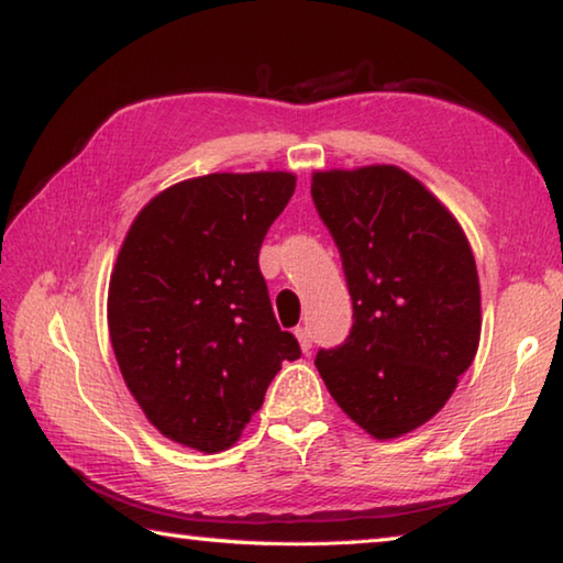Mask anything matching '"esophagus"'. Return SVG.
I'll use <instances>...</instances> for the list:
<instances>
[{
	"label": "esophagus",
	"mask_w": 563,
	"mask_h": 563,
	"mask_svg": "<svg viewBox=\"0 0 563 563\" xmlns=\"http://www.w3.org/2000/svg\"><path fill=\"white\" fill-rule=\"evenodd\" d=\"M295 338H298L302 352H308V350L312 347V335H310L308 328H298V330H295Z\"/></svg>",
	"instance_id": "esophagus-1"
}]
</instances>
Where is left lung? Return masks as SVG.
Returning <instances> with one entry per match:
<instances>
[{
    "label": "left lung",
    "instance_id": "obj_1",
    "mask_svg": "<svg viewBox=\"0 0 563 563\" xmlns=\"http://www.w3.org/2000/svg\"><path fill=\"white\" fill-rule=\"evenodd\" d=\"M312 203L335 241L352 330L320 347L330 395L377 440L432 419L479 347V278L460 223L397 166L312 176Z\"/></svg>",
    "mask_w": 563,
    "mask_h": 563
}]
</instances>
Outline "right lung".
<instances>
[{
	"mask_svg": "<svg viewBox=\"0 0 563 563\" xmlns=\"http://www.w3.org/2000/svg\"><path fill=\"white\" fill-rule=\"evenodd\" d=\"M295 176L211 174L136 216L109 285V335L131 395L161 434L223 452L258 412L292 332L273 316L258 255Z\"/></svg>",
	"mask_w": 563,
	"mask_h": 563,
	"instance_id": "add662e5",
	"label": "right lung"
}]
</instances>
